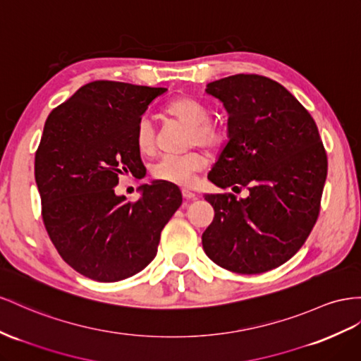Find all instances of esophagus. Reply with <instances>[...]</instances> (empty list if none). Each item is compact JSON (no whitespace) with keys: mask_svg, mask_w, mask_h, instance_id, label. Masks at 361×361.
Returning <instances> with one entry per match:
<instances>
[{"mask_svg":"<svg viewBox=\"0 0 361 361\" xmlns=\"http://www.w3.org/2000/svg\"><path fill=\"white\" fill-rule=\"evenodd\" d=\"M182 196L185 200H196L197 199V194H194L190 190H182Z\"/></svg>","mask_w":361,"mask_h":361,"instance_id":"1","label":"esophagus"}]
</instances>
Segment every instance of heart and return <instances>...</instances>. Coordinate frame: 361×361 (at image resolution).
<instances>
[{
  "mask_svg": "<svg viewBox=\"0 0 361 361\" xmlns=\"http://www.w3.org/2000/svg\"><path fill=\"white\" fill-rule=\"evenodd\" d=\"M167 114L188 126L187 144L216 149L225 141V132L216 121H211V109L194 97L182 95L167 104ZM135 144L141 154H152L157 149V129L147 116H141L135 129ZM207 165L200 152L165 154L150 169L152 178L178 187H191L196 174Z\"/></svg>",
  "mask_w": 361,
  "mask_h": 361,
  "instance_id": "heart-1",
  "label": "heart"
}]
</instances>
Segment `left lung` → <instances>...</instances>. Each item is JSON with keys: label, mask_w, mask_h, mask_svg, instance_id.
Segmentation results:
<instances>
[{"label": "left lung", "mask_w": 361, "mask_h": 361, "mask_svg": "<svg viewBox=\"0 0 361 361\" xmlns=\"http://www.w3.org/2000/svg\"><path fill=\"white\" fill-rule=\"evenodd\" d=\"M207 92L229 114V141L208 179L220 188L246 187L249 196L204 194L214 220L202 245L223 269L264 274L295 255L319 217L324 142L310 112L269 77L229 75L208 83Z\"/></svg>", "instance_id": "1"}]
</instances>
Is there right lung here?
Instances as JSON below:
<instances>
[{
	"instance_id": "add662e5",
	"label": "right lung",
	"mask_w": 361,
	"mask_h": 361,
	"mask_svg": "<svg viewBox=\"0 0 361 361\" xmlns=\"http://www.w3.org/2000/svg\"><path fill=\"white\" fill-rule=\"evenodd\" d=\"M165 87L95 80L51 111L35 157L48 237L80 275L115 282L138 274L158 252L161 231L182 203L171 183L154 180L126 202L115 187L144 165L135 129Z\"/></svg>"
}]
</instances>
